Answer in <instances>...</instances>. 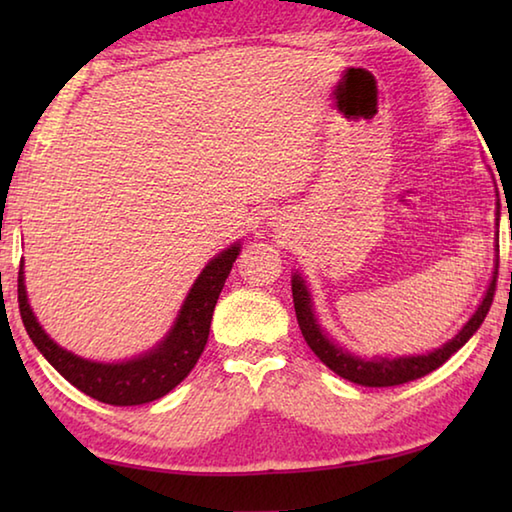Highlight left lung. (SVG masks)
<instances>
[{
	"label": "left lung",
	"instance_id": "obj_1",
	"mask_svg": "<svg viewBox=\"0 0 512 512\" xmlns=\"http://www.w3.org/2000/svg\"><path fill=\"white\" fill-rule=\"evenodd\" d=\"M497 196V207H495V225L499 228V216H501V203H499V192ZM499 235V230H497ZM499 250V246H497ZM497 268H499V255L495 264V273H492V280L485 289V296L481 305L476 307L472 318L458 329L454 339L440 345V348L431 350L427 354H409V357H359V354L350 352L343 348L336 341L329 339V334L318 323L316 309H314V298H311V291L307 287L305 277L298 271L291 275V291H293V307H296L298 325L300 332L305 336L307 345L311 352L325 363L329 370H334L336 375L352 381V384L359 386H370V388H381V386H400L406 381L420 379L429 375L436 368L443 366V363L458 352L463 345L472 339L476 329L481 327L485 314L490 311L492 298H495V284H497Z\"/></svg>",
	"mask_w": 512,
	"mask_h": 512
}]
</instances>
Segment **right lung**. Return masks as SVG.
Masks as SVG:
<instances>
[{"label":"right lung","instance_id":"add662e5","mask_svg":"<svg viewBox=\"0 0 512 512\" xmlns=\"http://www.w3.org/2000/svg\"><path fill=\"white\" fill-rule=\"evenodd\" d=\"M239 250L241 241H235L205 264L169 332L151 350L137 354L133 359L112 363L92 361L60 348L42 329L29 305L24 262L17 273V302H20L22 323L42 357L81 393L112 406H137L160 400L192 372L198 357L203 354L216 300H219Z\"/></svg>","mask_w":512,"mask_h":512}]
</instances>
